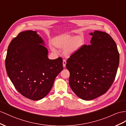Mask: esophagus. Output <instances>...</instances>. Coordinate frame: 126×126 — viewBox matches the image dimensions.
<instances>
[{"label":"esophagus","mask_w":126,"mask_h":126,"mask_svg":"<svg viewBox=\"0 0 126 126\" xmlns=\"http://www.w3.org/2000/svg\"><path fill=\"white\" fill-rule=\"evenodd\" d=\"M66 64V60H64L63 61V67H65Z\"/></svg>","instance_id":"1"}]
</instances>
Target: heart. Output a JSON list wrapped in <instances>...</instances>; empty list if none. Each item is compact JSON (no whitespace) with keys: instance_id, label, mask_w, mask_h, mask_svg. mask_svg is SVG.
Here are the masks:
<instances>
[{"instance_id":"b5f03b06","label":"heart","mask_w":126,"mask_h":126,"mask_svg":"<svg viewBox=\"0 0 126 126\" xmlns=\"http://www.w3.org/2000/svg\"><path fill=\"white\" fill-rule=\"evenodd\" d=\"M82 43L81 38L79 36L62 34L55 38L53 44L56 48L65 49L64 53L66 55L70 56L79 49Z\"/></svg>"}]
</instances>
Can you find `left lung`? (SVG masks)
Wrapping results in <instances>:
<instances>
[{
    "label": "left lung",
    "instance_id": "obj_1",
    "mask_svg": "<svg viewBox=\"0 0 126 126\" xmlns=\"http://www.w3.org/2000/svg\"><path fill=\"white\" fill-rule=\"evenodd\" d=\"M91 45L83 46L67 60L69 85L77 96L89 101L103 95L113 82L119 64L117 45L106 32L95 31Z\"/></svg>",
    "mask_w": 126,
    "mask_h": 126
}]
</instances>
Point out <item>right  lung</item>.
<instances>
[{"label":"right lung","instance_id":"right-lung-1","mask_svg":"<svg viewBox=\"0 0 126 126\" xmlns=\"http://www.w3.org/2000/svg\"><path fill=\"white\" fill-rule=\"evenodd\" d=\"M37 31L22 32L9 44L5 60L7 75L21 95L33 101L46 96L63 70V60L48 58V51Z\"/></svg>","mask_w":126,"mask_h":126}]
</instances>
